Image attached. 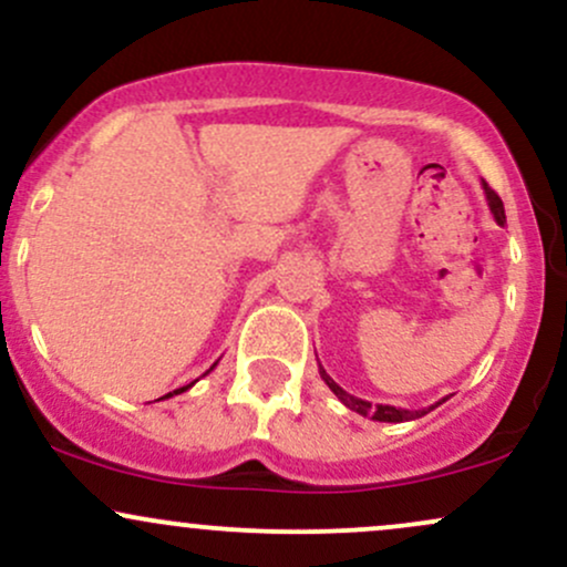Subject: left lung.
Listing matches in <instances>:
<instances>
[{
	"label": "left lung",
	"mask_w": 567,
	"mask_h": 567,
	"mask_svg": "<svg viewBox=\"0 0 567 567\" xmlns=\"http://www.w3.org/2000/svg\"><path fill=\"white\" fill-rule=\"evenodd\" d=\"M483 188H485V199H487V207H491L493 218H496L498 226H504V224H506L504 202H501L498 194L493 192V188L487 186L485 181H483ZM320 375H322V381L330 386V392H333V394L338 396V400H341L343 405H347L349 410H354V413H360V415H368V419H373V421H383V424H402V421H415V419H421V415H426L429 410H434V408L442 405V402L447 400V396H445V400L434 402V405L421 408V410H408V408H394V405H373V402L360 400V396L343 392V389L338 386V383H336L333 379H330L328 373H324L322 365H320Z\"/></svg>",
	"instance_id": "left-lung-1"
}]
</instances>
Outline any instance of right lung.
<instances>
[{"mask_svg":"<svg viewBox=\"0 0 567 567\" xmlns=\"http://www.w3.org/2000/svg\"><path fill=\"white\" fill-rule=\"evenodd\" d=\"M213 368H216V365H213ZM210 368V370H213ZM210 370H207V373H210ZM194 386V381L192 383H186V386H181V389H175V392H171V394H165V396H173V394H181V392H186V389H192ZM165 396H159V400H165Z\"/></svg>","mask_w":567,"mask_h":567,"instance_id":"right-lung-1","label":"right lung"}]
</instances>
